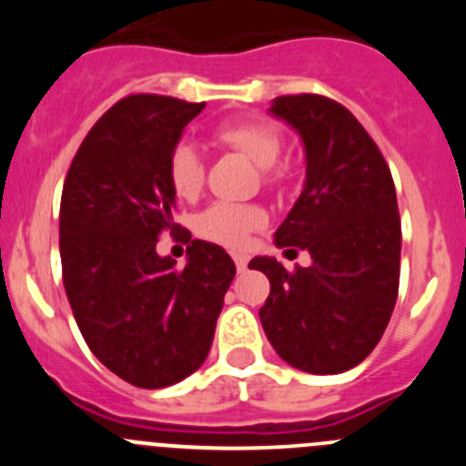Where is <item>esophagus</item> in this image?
<instances>
[{
	"mask_svg": "<svg viewBox=\"0 0 466 466\" xmlns=\"http://www.w3.org/2000/svg\"><path fill=\"white\" fill-rule=\"evenodd\" d=\"M233 261H236L238 273H245V270H247V261H249V258H247L245 254H233Z\"/></svg>",
	"mask_w": 466,
	"mask_h": 466,
	"instance_id": "34e87169",
	"label": "esophagus"
}]
</instances>
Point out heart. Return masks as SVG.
<instances>
[{
    "label": "heart",
    "instance_id": "b5f03b06",
    "mask_svg": "<svg viewBox=\"0 0 466 466\" xmlns=\"http://www.w3.org/2000/svg\"><path fill=\"white\" fill-rule=\"evenodd\" d=\"M217 139L224 147L257 163L261 182L279 187L289 179V163L279 160L284 137L275 123L263 118H238L217 127ZM167 182L179 198H196L205 182V160L200 149L188 139H179L167 154ZM266 224V212L257 205L212 203L196 217L198 236L228 247H242L249 233Z\"/></svg>",
    "mask_w": 466,
    "mask_h": 466
}]
</instances>
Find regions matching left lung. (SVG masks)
<instances>
[{"instance_id":"8db88e82","label":"left lung","mask_w":466,"mask_h":466,"mask_svg":"<svg viewBox=\"0 0 466 466\" xmlns=\"http://www.w3.org/2000/svg\"><path fill=\"white\" fill-rule=\"evenodd\" d=\"M270 111L299 130L308 163L275 242L308 249L312 263L287 270L270 257L252 258L249 268L270 279L258 317L287 364L343 373L371 355L397 303L401 219L392 172L352 111L327 95H282Z\"/></svg>"}]
</instances>
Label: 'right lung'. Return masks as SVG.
Returning a JSON list of instances; mask_svg holds the SVG:
<instances>
[{
	"mask_svg": "<svg viewBox=\"0 0 466 466\" xmlns=\"http://www.w3.org/2000/svg\"><path fill=\"white\" fill-rule=\"evenodd\" d=\"M205 102L127 95L88 130L60 200L63 282L79 331L111 373L144 390L175 385L205 361L236 263L172 221L167 154ZM163 232L187 267L158 258Z\"/></svg>",
	"mask_w": 466,
	"mask_h": 466,
	"instance_id": "obj_1",
	"label": "right lung"
}]
</instances>
